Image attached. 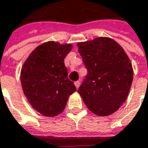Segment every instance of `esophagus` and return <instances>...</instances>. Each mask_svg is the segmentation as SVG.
I'll use <instances>...</instances> for the list:
<instances>
[{
    "instance_id": "obj_1",
    "label": "esophagus",
    "mask_w": 148,
    "mask_h": 148,
    "mask_svg": "<svg viewBox=\"0 0 148 148\" xmlns=\"http://www.w3.org/2000/svg\"><path fill=\"white\" fill-rule=\"evenodd\" d=\"M74 85L76 86L77 88H79V87L80 86V82H79V81H76V82H74Z\"/></svg>"
}]
</instances>
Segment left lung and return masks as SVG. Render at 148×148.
<instances>
[{
    "mask_svg": "<svg viewBox=\"0 0 148 148\" xmlns=\"http://www.w3.org/2000/svg\"><path fill=\"white\" fill-rule=\"evenodd\" d=\"M77 46L88 69L78 93L93 113L108 116L128 96L133 79L131 61L123 47L108 37L79 42Z\"/></svg>",
    "mask_w": 148,
    "mask_h": 148,
    "instance_id": "obj_1",
    "label": "left lung"
}]
</instances>
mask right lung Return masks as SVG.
Wrapping results in <instances>:
<instances>
[{
	"label": "right lung",
	"instance_id": "right-lung-1",
	"mask_svg": "<svg viewBox=\"0 0 148 148\" xmlns=\"http://www.w3.org/2000/svg\"><path fill=\"white\" fill-rule=\"evenodd\" d=\"M72 48L71 44L45 42L29 54L21 68L24 94L31 107L45 117L60 114L69 95L76 91L64 65Z\"/></svg>",
	"mask_w": 148,
	"mask_h": 148
}]
</instances>
